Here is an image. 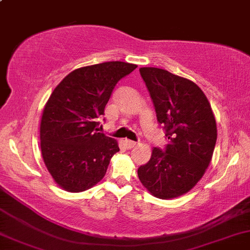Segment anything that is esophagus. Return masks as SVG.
Masks as SVG:
<instances>
[{
  "label": "esophagus",
  "instance_id": "1",
  "mask_svg": "<svg viewBox=\"0 0 250 250\" xmlns=\"http://www.w3.org/2000/svg\"><path fill=\"white\" fill-rule=\"evenodd\" d=\"M125 145H126V147H127V148H133V147H135L137 146V143H134V141H131V140H125Z\"/></svg>",
  "mask_w": 250,
  "mask_h": 250
}]
</instances>
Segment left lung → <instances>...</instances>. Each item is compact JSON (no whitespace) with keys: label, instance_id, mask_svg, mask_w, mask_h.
I'll return each instance as SVG.
<instances>
[{"label":"left lung","instance_id":"obj_1","mask_svg":"<svg viewBox=\"0 0 250 250\" xmlns=\"http://www.w3.org/2000/svg\"><path fill=\"white\" fill-rule=\"evenodd\" d=\"M139 72L169 144L163 150L154 147L138 176L153 196L176 198L189 192L210 165L217 141L214 115L204 92L190 80L155 67Z\"/></svg>","mask_w":250,"mask_h":250}]
</instances>
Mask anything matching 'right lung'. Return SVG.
Listing matches in <instances>:
<instances>
[{
  "label": "right lung",
  "instance_id": "add662e5",
  "mask_svg": "<svg viewBox=\"0 0 250 250\" xmlns=\"http://www.w3.org/2000/svg\"><path fill=\"white\" fill-rule=\"evenodd\" d=\"M137 64L110 61L73 70L55 87L42 111L40 147L55 183L81 192L100 182L119 152L112 138L98 131L97 122L119 80Z\"/></svg>",
  "mask_w": 250,
  "mask_h": 250
}]
</instances>
